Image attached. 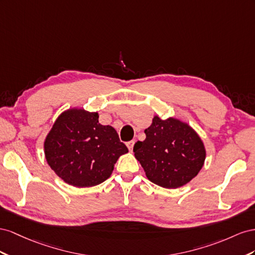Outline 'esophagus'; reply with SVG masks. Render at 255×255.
<instances>
[{
    "instance_id": "34e87169",
    "label": "esophagus",
    "mask_w": 255,
    "mask_h": 255,
    "mask_svg": "<svg viewBox=\"0 0 255 255\" xmlns=\"http://www.w3.org/2000/svg\"><path fill=\"white\" fill-rule=\"evenodd\" d=\"M126 145H127L128 149H129L130 151H132V149H133V145H134V141H133V140H132V141H129V142H127V143H126Z\"/></svg>"
}]
</instances>
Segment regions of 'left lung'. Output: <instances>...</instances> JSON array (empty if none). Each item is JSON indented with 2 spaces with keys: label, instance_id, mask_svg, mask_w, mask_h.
<instances>
[{
  "label": "left lung",
  "instance_id": "1",
  "mask_svg": "<svg viewBox=\"0 0 255 255\" xmlns=\"http://www.w3.org/2000/svg\"><path fill=\"white\" fill-rule=\"evenodd\" d=\"M144 132L146 139L134 144L133 152L151 183L176 189L198 175L206 150L199 134L187 123L174 118L163 121L156 115Z\"/></svg>",
  "mask_w": 255,
  "mask_h": 255
}]
</instances>
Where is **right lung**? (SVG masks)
<instances>
[{"mask_svg": "<svg viewBox=\"0 0 255 255\" xmlns=\"http://www.w3.org/2000/svg\"><path fill=\"white\" fill-rule=\"evenodd\" d=\"M97 112L64 111L46 136L43 148L50 168L65 183L93 187L111 176L118 159L128 152L112 126L98 122Z\"/></svg>", "mask_w": 255, "mask_h": 255, "instance_id": "1", "label": "right lung"}]
</instances>
